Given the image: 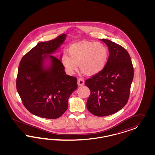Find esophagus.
I'll return each instance as SVG.
<instances>
[{"label":"esophagus","instance_id":"obj_1","mask_svg":"<svg viewBox=\"0 0 155 155\" xmlns=\"http://www.w3.org/2000/svg\"><path fill=\"white\" fill-rule=\"evenodd\" d=\"M77 82H78V86H82L84 84V80L82 78H78L77 80Z\"/></svg>","mask_w":155,"mask_h":155}]
</instances>
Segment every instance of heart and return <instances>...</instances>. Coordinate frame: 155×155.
I'll list each match as a JSON object with an SVG mask.
<instances>
[{
	"mask_svg": "<svg viewBox=\"0 0 155 155\" xmlns=\"http://www.w3.org/2000/svg\"><path fill=\"white\" fill-rule=\"evenodd\" d=\"M69 56L61 57L62 65L68 73L71 74L77 69L86 75H95L106 65L108 58V50L101 42L84 41L71 45L68 49Z\"/></svg>",
	"mask_w": 155,
	"mask_h": 155,
	"instance_id": "1",
	"label": "heart"
}]
</instances>
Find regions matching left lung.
<instances>
[{
	"instance_id": "obj_1",
	"label": "left lung",
	"mask_w": 155,
	"mask_h": 155,
	"mask_svg": "<svg viewBox=\"0 0 155 155\" xmlns=\"http://www.w3.org/2000/svg\"><path fill=\"white\" fill-rule=\"evenodd\" d=\"M108 47L110 55L103 69L85 81L90 90L86 107L97 117L117 113L126 104L134 78V67L127 51L115 42L101 39Z\"/></svg>"
}]
</instances>
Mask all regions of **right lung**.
<instances>
[{
  "instance_id": "right-lung-1",
  "label": "right lung",
  "mask_w": 155,
  "mask_h": 155,
  "mask_svg": "<svg viewBox=\"0 0 155 155\" xmlns=\"http://www.w3.org/2000/svg\"><path fill=\"white\" fill-rule=\"evenodd\" d=\"M65 37L64 33L50 41L38 43L20 62L16 89L25 107L39 117H60L68 109L70 95L78 86L77 78L66 74L60 60L45 55L55 52ZM47 56L52 62L46 70L43 68V61Z\"/></svg>"
}]
</instances>
